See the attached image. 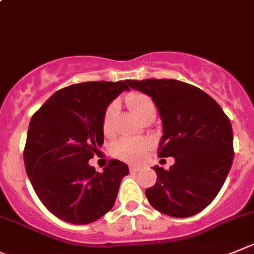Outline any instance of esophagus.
<instances>
[{
    "label": "esophagus",
    "mask_w": 254,
    "mask_h": 254,
    "mask_svg": "<svg viewBox=\"0 0 254 254\" xmlns=\"http://www.w3.org/2000/svg\"><path fill=\"white\" fill-rule=\"evenodd\" d=\"M141 170L142 168L137 167V166H129V171H131V172H139Z\"/></svg>",
    "instance_id": "1"
}]
</instances>
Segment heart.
I'll list each match as a JSON object with an SVG mask.
<instances>
[{
	"label": "heart",
	"instance_id": "heart-1",
	"mask_svg": "<svg viewBox=\"0 0 254 254\" xmlns=\"http://www.w3.org/2000/svg\"><path fill=\"white\" fill-rule=\"evenodd\" d=\"M126 102L131 108L132 112L144 122L148 118H154L157 108L149 96L139 92H132L127 95ZM120 105L117 101H113L107 106L103 115L102 129L106 137H113L116 134V121H117ZM154 142L151 138H122L116 142L113 146V154L123 161L138 163L149 149L153 148Z\"/></svg>",
	"mask_w": 254,
	"mask_h": 254
}]
</instances>
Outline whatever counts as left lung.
<instances>
[{"mask_svg":"<svg viewBox=\"0 0 254 254\" xmlns=\"http://www.w3.org/2000/svg\"><path fill=\"white\" fill-rule=\"evenodd\" d=\"M156 105L163 125L159 157H173L170 170L153 167L157 182L146 190L151 206L177 218L203 211L221 190L233 162L231 121L198 87L177 79L128 81Z\"/></svg>","mask_w":254,"mask_h":254,"instance_id":"left-lung-1","label":"left lung"}]
</instances>
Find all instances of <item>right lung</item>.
<instances>
[{
    "label": "right lung",
    "mask_w": 254,
    "mask_h": 254,
    "mask_svg": "<svg viewBox=\"0 0 254 254\" xmlns=\"http://www.w3.org/2000/svg\"><path fill=\"white\" fill-rule=\"evenodd\" d=\"M128 81L83 82L53 93L32 116L23 159L36 194L60 219L97 221L113 207L128 166L111 159L103 172L88 165L103 144L107 106Z\"/></svg>",
    "instance_id": "add662e5"
}]
</instances>
